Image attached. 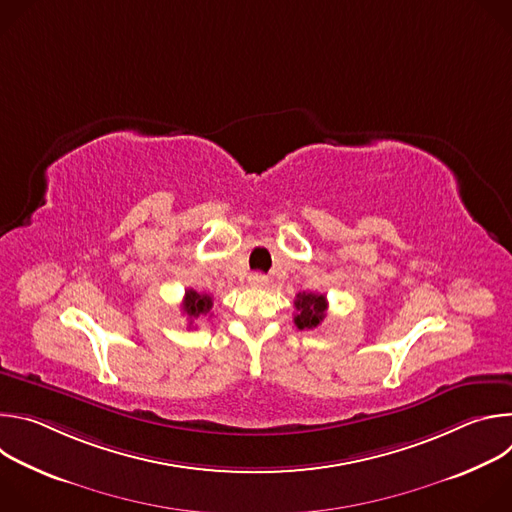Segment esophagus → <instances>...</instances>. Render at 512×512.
I'll return each instance as SVG.
<instances>
[{
    "label": "esophagus",
    "instance_id": "34e87169",
    "mask_svg": "<svg viewBox=\"0 0 512 512\" xmlns=\"http://www.w3.org/2000/svg\"><path fill=\"white\" fill-rule=\"evenodd\" d=\"M267 275H263V273H251L249 275V283L253 285V287H265L267 285Z\"/></svg>",
    "mask_w": 512,
    "mask_h": 512
}]
</instances>
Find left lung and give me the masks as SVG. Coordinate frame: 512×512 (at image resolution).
Masks as SVG:
<instances>
[{
    "label": "left lung",
    "instance_id": "1",
    "mask_svg": "<svg viewBox=\"0 0 512 512\" xmlns=\"http://www.w3.org/2000/svg\"><path fill=\"white\" fill-rule=\"evenodd\" d=\"M296 314H294V324L300 330H312L318 328L322 324V320L326 318V310H328V300L322 294H298L296 296Z\"/></svg>",
    "mask_w": 512,
    "mask_h": 512
}]
</instances>
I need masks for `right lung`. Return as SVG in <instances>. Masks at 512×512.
I'll return each instance as SVG.
<instances>
[{"label":"right lung","mask_w":512,"mask_h":512,"mask_svg":"<svg viewBox=\"0 0 512 512\" xmlns=\"http://www.w3.org/2000/svg\"><path fill=\"white\" fill-rule=\"evenodd\" d=\"M212 308V298L208 294H198L194 289H186L184 300H182V312L186 314L188 322L192 324L196 318L206 316Z\"/></svg>","instance_id":"obj_1"}]
</instances>
